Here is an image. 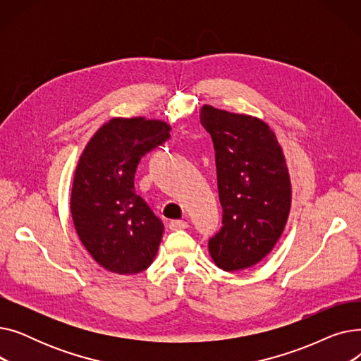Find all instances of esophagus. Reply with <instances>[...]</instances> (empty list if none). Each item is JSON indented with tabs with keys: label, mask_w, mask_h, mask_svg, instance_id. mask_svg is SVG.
I'll list each match as a JSON object with an SVG mask.
<instances>
[{
	"label": "esophagus",
	"mask_w": 361,
	"mask_h": 361,
	"mask_svg": "<svg viewBox=\"0 0 361 361\" xmlns=\"http://www.w3.org/2000/svg\"><path fill=\"white\" fill-rule=\"evenodd\" d=\"M169 230L171 231H178V230H185L187 228V226H188V224L185 222V221H171L169 222Z\"/></svg>",
	"instance_id": "34e87169"
}]
</instances>
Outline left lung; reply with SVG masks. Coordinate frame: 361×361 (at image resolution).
Here are the masks:
<instances>
[{"label":"left lung","mask_w":361,"mask_h":361,"mask_svg":"<svg viewBox=\"0 0 361 361\" xmlns=\"http://www.w3.org/2000/svg\"><path fill=\"white\" fill-rule=\"evenodd\" d=\"M216 162L222 226L209 238L218 268H250L281 237L291 206V183L282 149L267 123L211 105L200 109Z\"/></svg>","instance_id":"8db88e82"}]
</instances>
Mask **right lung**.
I'll return each mask as SVG.
<instances>
[{
	"label": "right lung",
	"mask_w": 361,
	"mask_h": 361,
	"mask_svg": "<svg viewBox=\"0 0 361 361\" xmlns=\"http://www.w3.org/2000/svg\"><path fill=\"white\" fill-rule=\"evenodd\" d=\"M169 126L145 118H112L85 147L75 168L71 215L83 245L102 268L121 275L150 267L162 221L135 190L140 159L165 143Z\"/></svg>",
	"instance_id": "right-lung-1"
}]
</instances>
